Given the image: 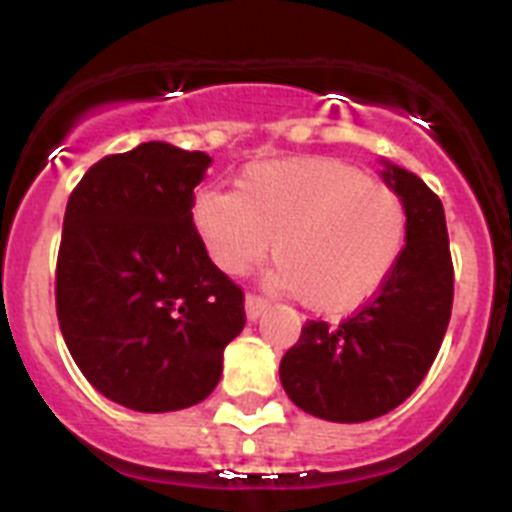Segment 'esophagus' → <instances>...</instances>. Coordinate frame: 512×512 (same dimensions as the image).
Wrapping results in <instances>:
<instances>
[{"label":"esophagus","instance_id":"34e87169","mask_svg":"<svg viewBox=\"0 0 512 512\" xmlns=\"http://www.w3.org/2000/svg\"><path fill=\"white\" fill-rule=\"evenodd\" d=\"M266 307H269V300H266V297H261V295H246V315H248V320H256L261 315V312L266 310Z\"/></svg>","mask_w":512,"mask_h":512}]
</instances>
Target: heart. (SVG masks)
<instances>
[{
	"mask_svg": "<svg viewBox=\"0 0 512 512\" xmlns=\"http://www.w3.org/2000/svg\"><path fill=\"white\" fill-rule=\"evenodd\" d=\"M192 223L225 274H243L271 241V287L315 312H346L392 277L410 215L395 187L346 161L287 158L246 166L235 192H197Z\"/></svg>",
	"mask_w": 512,
	"mask_h": 512,
	"instance_id": "b5f03b06",
	"label": "heart"
}]
</instances>
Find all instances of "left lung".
Masks as SVG:
<instances>
[{
    "instance_id": "obj_1",
    "label": "left lung",
    "mask_w": 512,
    "mask_h": 512,
    "mask_svg": "<svg viewBox=\"0 0 512 512\" xmlns=\"http://www.w3.org/2000/svg\"><path fill=\"white\" fill-rule=\"evenodd\" d=\"M384 182L408 205V243L377 295L330 325L307 320L279 364L297 408L333 423H364L408 400L449 328L454 264L443 205L410 171L387 164Z\"/></svg>"
}]
</instances>
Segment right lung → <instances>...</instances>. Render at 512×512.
<instances>
[{"label": "right lung", "mask_w": 512, "mask_h": 512, "mask_svg": "<svg viewBox=\"0 0 512 512\" xmlns=\"http://www.w3.org/2000/svg\"><path fill=\"white\" fill-rule=\"evenodd\" d=\"M210 156L169 143L112 153L66 205L56 315L81 374L107 400L171 413L205 400L246 325L243 289L192 223Z\"/></svg>", "instance_id": "right-lung-1"}]
</instances>
